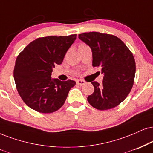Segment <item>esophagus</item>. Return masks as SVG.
<instances>
[{"label": "esophagus", "mask_w": 153, "mask_h": 153, "mask_svg": "<svg viewBox=\"0 0 153 153\" xmlns=\"http://www.w3.org/2000/svg\"><path fill=\"white\" fill-rule=\"evenodd\" d=\"M86 82L84 80H82V79H79L76 81V84H79V85H84V84H86Z\"/></svg>", "instance_id": "34e87169"}]
</instances>
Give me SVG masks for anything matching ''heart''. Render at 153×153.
<instances>
[{"instance_id":"1","label":"heart","mask_w":153,"mask_h":153,"mask_svg":"<svg viewBox=\"0 0 153 153\" xmlns=\"http://www.w3.org/2000/svg\"><path fill=\"white\" fill-rule=\"evenodd\" d=\"M84 45V44H80L79 45Z\"/></svg>"}]
</instances>
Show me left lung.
Segmentation results:
<instances>
[{"label":"left lung","mask_w":153,"mask_h":153,"mask_svg":"<svg viewBox=\"0 0 153 153\" xmlns=\"http://www.w3.org/2000/svg\"><path fill=\"white\" fill-rule=\"evenodd\" d=\"M79 38L92 50L93 67H100L104 74L102 84L92 82L94 91L87 100L100 111L116 107L128 97L133 86L135 62L131 50L121 39L109 34L90 32Z\"/></svg>","instance_id":"left-lung-1"}]
</instances>
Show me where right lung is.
Listing matches in <instances>:
<instances>
[{
    "instance_id": "obj_1",
    "label": "right lung",
    "mask_w": 153,
    "mask_h": 153,
    "mask_svg": "<svg viewBox=\"0 0 153 153\" xmlns=\"http://www.w3.org/2000/svg\"><path fill=\"white\" fill-rule=\"evenodd\" d=\"M76 38V34L39 37L17 56L13 71L15 82L19 95L30 108L50 114L64 105L76 82L52 79L51 73L56 65L62 64Z\"/></svg>"
}]
</instances>
